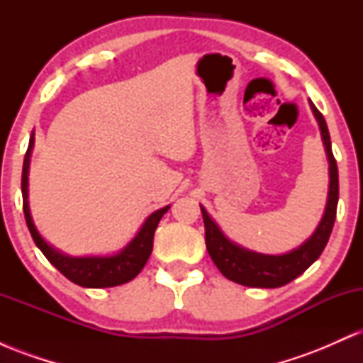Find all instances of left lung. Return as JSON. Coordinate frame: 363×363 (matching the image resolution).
<instances>
[{
    "mask_svg": "<svg viewBox=\"0 0 363 363\" xmlns=\"http://www.w3.org/2000/svg\"><path fill=\"white\" fill-rule=\"evenodd\" d=\"M312 112L318 119L320 135H323L324 147H326L328 160H329V196L326 213L320 220L318 230L307 240L306 244L289 254L281 256H264L247 249L239 247L222 234L210 215L206 213L205 208L201 206L203 222H205V240L206 249L210 252L211 259L228 280L239 283L245 286H259V289H278V286L286 285L291 280L302 274L307 268L320 256V252L326 247L329 235H331L333 225L336 218V206H338V165L336 158L333 155L331 140H329L328 124L323 114L315 109L314 104H311Z\"/></svg>",
    "mask_w": 363,
    "mask_h": 363,
    "instance_id": "obj_1",
    "label": "left lung"
}]
</instances>
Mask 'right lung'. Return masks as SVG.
<instances>
[{
  "label": "right lung",
  "mask_w": 363,
  "mask_h": 363,
  "mask_svg": "<svg viewBox=\"0 0 363 363\" xmlns=\"http://www.w3.org/2000/svg\"><path fill=\"white\" fill-rule=\"evenodd\" d=\"M34 147V138H30L27 153L23 158L22 169V196H23V213L25 222H27L28 230H30L32 239L37 247L43 251L54 268H57L68 280L86 289H107V286H118L123 283L131 281L138 274L143 266L147 264L150 254L153 249V235L160 218L170 206L162 208L147 218L143 223L138 235L128 244L119 254L111 257H68L65 254L57 252L52 249L37 232L34 222H32L30 211H28L27 201V174H28V158H30V150Z\"/></svg>",
  "instance_id": "obj_1"
}]
</instances>
